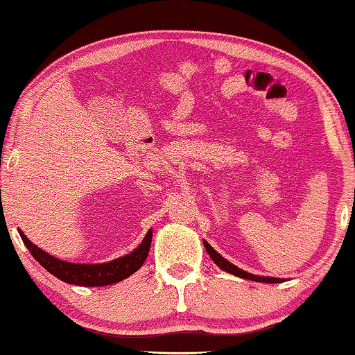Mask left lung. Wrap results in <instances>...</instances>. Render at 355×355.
Listing matches in <instances>:
<instances>
[{
    "mask_svg": "<svg viewBox=\"0 0 355 355\" xmlns=\"http://www.w3.org/2000/svg\"><path fill=\"white\" fill-rule=\"evenodd\" d=\"M203 245H205V249L208 252V255H210V259L215 261V263L220 266L223 271H227V273L234 275V276H239V278H244V279H250V281H257V283H283L284 279L281 278H270V276H257V275H252V273H247V271L237 268L236 265H232L231 261H227L225 257H221L218 252L213 249V247L208 244L207 241H203Z\"/></svg>",
    "mask_w": 355,
    "mask_h": 355,
    "instance_id": "left-lung-1",
    "label": "left lung"
}]
</instances>
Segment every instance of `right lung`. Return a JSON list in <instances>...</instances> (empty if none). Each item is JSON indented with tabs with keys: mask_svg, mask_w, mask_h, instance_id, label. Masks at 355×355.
I'll use <instances>...</instances> for the list:
<instances>
[{
	"mask_svg": "<svg viewBox=\"0 0 355 355\" xmlns=\"http://www.w3.org/2000/svg\"><path fill=\"white\" fill-rule=\"evenodd\" d=\"M24 244L33 259L40 263L46 271H50L53 276H56L58 279L64 281V283L76 284V286H89V288H95V286H108L119 283L128 278V276L134 275L140 266L144 265V261L147 260L150 244H152V230L147 232V236L144 237L142 244L130 254L119 257V259L106 261V263H71V261H64L56 259L50 254H46L45 250H42L40 247L32 244L27 239V236L22 231H19Z\"/></svg>",
	"mask_w": 355,
	"mask_h": 355,
	"instance_id": "add662e5",
	"label": "right lung"
}]
</instances>
